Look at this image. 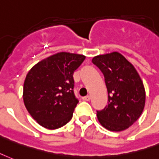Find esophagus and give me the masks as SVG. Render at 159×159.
Wrapping results in <instances>:
<instances>
[{
    "instance_id": "esophagus-1",
    "label": "esophagus",
    "mask_w": 159,
    "mask_h": 159,
    "mask_svg": "<svg viewBox=\"0 0 159 159\" xmlns=\"http://www.w3.org/2000/svg\"><path fill=\"white\" fill-rule=\"evenodd\" d=\"M83 99L84 101H89L91 99V96L90 95H88V96H85V97L83 98Z\"/></svg>"
}]
</instances>
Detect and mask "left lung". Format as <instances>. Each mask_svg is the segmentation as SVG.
<instances>
[{"label":"left lung","mask_w":159,"mask_h":159,"mask_svg":"<svg viewBox=\"0 0 159 159\" xmlns=\"http://www.w3.org/2000/svg\"><path fill=\"white\" fill-rule=\"evenodd\" d=\"M92 62L104 76L108 105L97 111L98 120L111 131L129 128L142 115L146 101L143 83L133 65L119 52L100 55Z\"/></svg>","instance_id":"1"}]
</instances>
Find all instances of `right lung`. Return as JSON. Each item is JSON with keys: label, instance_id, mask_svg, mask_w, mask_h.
Masks as SVG:
<instances>
[{"label": "right lung", "instance_id": "right-lung-1", "mask_svg": "<svg viewBox=\"0 0 159 159\" xmlns=\"http://www.w3.org/2000/svg\"><path fill=\"white\" fill-rule=\"evenodd\" d=\"M85 56L60 52L38 62L23 84L26 109L41 126L55 130L67 124L78 100L74 94V71Z\"/></svg>", "mask_w": 159, "mask_h": 159}]
</instances>
